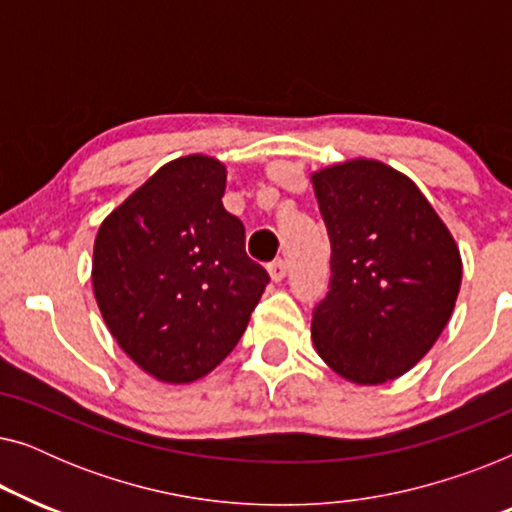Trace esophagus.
Masks as SVG:
<instances>
[{
	"mask_svg": "<svg viewBox=\"0 0 512 512\" xmlns=\"http://www.w3.org/2000/svg\"><path fill=\"white\" fill-rule=\"evenodd\" d=\"M286 261H282V258H277V261H272L270 265H268V272H270V277H272V282H282V279L286 277Z\"/></svg>",
	"mask_w": 512,
	"mask_h": 512,
	"instance_id": "34e87169",
	"label": "esophagus"
}]
</instances>
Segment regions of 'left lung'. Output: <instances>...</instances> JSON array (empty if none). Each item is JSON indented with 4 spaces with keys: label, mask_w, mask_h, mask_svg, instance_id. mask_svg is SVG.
Returning <instances> with one entry per match:
<instances>
[{
    "label": "left lung",
    "mask_w": 512,
    "mask_h": 512,
    "mask_svg": "<svg viewBox=\"0 0 512 512\" xmlns=\"http://www.w3.org/2000/svg\"><path fill=\"white\" fill-rule=\"evenodd\" d=\"M331 240V286L312 342L335 373L382 384L436 345L461 286L459 247L417 184L354 158L312 174Z\"/></svg>",
    "instance_id": "obj_1"
}]
</instances>
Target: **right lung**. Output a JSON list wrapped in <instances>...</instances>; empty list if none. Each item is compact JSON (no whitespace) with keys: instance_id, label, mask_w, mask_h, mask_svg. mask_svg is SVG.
<instances>
[{"instance_id":"1","label":"right lung","mask_w":512,"mask_h":512,"mask_svg":"<svg viewBox=\"0 0 512 512\" xmlns=\"http://www.w3.org/2000/svg\"><path fill=\"white\" fill-rule=\"evenodd\" d=\"M226 165L184 156L102 221L93 291L118 347L167 384L200 380L240 342L270 282L223 207Z\"/></svg>"}]
</instances>
